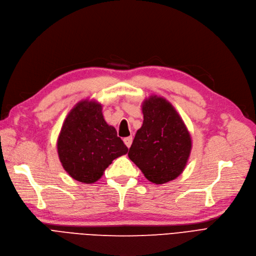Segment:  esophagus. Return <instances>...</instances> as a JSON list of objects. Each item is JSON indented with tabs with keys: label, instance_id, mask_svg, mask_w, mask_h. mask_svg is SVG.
Returning a JSON list of instances; mask_svg holds the SVG:
<instances>
[{
	"label": "esophagus",
	"instance_id": "34e87169",
	"mask_svg": "<svg viewBox=\"0 0 256 256\" xmlns=\"http://www.w3.org/2000/svg\"><path fill=\"white\" fill-rule=\"evenodd\" d=\"M124 142H125V145H126L128 148H130V146H131V144H132V136L125 138H124Z\"/></svg>",
	"mask_w": 256,
	"mask_h": 256
}]
</instances>
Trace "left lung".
I'll return each mask as SVG.
<instances>
[{
    "label": "left lung",
    "instance_id": "8db88e82",
    "mask_svg": "<svg viewBox=\"0 0 256 256\" xmlns=\"http://www.w3.org/2000/svg\"><path fill=\"white\" fill-rule=\"evenodd\" d=\"M144 122L136 131L128 156L154 184L176 178L185 169L191 152V136L169 102L151 96L142 102Z\"/></svg>",
    "mask_w": 256,
    "mask_h": 256
}]
</instances>
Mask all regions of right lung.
Returning a JSON list of instances; mask_svg holds the SVG:
<instances>
[{
  "label": "right lung",
  "mask_w": 256,
  "mask_h": 256,
  "mask_svg": "<svg viewBox=\"0 0 256 256\" xmlns=\"http://www.w3.org/2000/svg\"><path fill=\"white\" fill-rule=\"evenodd\" d=\"M56 147L68 174L86 184L100 180L112 160L128 152L114 127L104 120L102 105L89 100L80 102L70 110Z\"/></svg>",
  "instance_id": "right-lung-1"
}]
</instances>
